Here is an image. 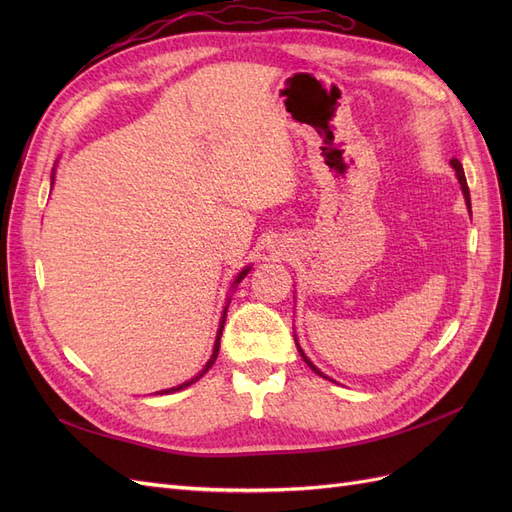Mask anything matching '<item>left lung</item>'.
I'll return each instance as SVG.
<instances>
[{
  "label": "left lung",
  "instance_id": "8db88e82",
  "mask_svg": "<svg viewBox=\"0 0 512 512\" xmlns=\"http://www.w3.org/2000/svg\"><path fill=\"white\" fill-rule=\"evenodd\" d=\"M451 166L455 168L457 179H459V183H461V190H463V198H466V205H468V209H470V213H472V205H470V190H468V181H466V175H463V166H461V162H459L457 158H453V160H451ZM294 342H297V337H294ZM297 348H299V352H301V356H303V361H305L309 367H312V371H316L318 376H322V378H327V380H329V376H324L322 371H320V369H318V367H316L312 361L307 359L305 352H303V350H301V346H299V342H297Z\"/></svg>",
  "mask_w": 512,
  "mask_h": 512
}]
</instances>
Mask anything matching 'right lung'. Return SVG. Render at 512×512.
<instances>
[{
	"label": "right lung",
	"mask_w": 512,
	"mask_h": 512,
	"mask_svg": "<svg viewBox=\"0 0 512 512\" xmlns=\"http://www.w3.org/2000/svg\"><path fill=\"white\" fill-rule=\"evenodd\" d=\"M53 179L55 177H51V185H53ZM247 273H250V267H245L239 275H237V280H235V284H232V286H237L241 280H243V277L247 275ZM228 303H230V299H228ZM226 309H228V305L224 307V314H222V322H220V329H218V337H215V344H213V354H211V359L207 361V365L203 367V371H200V374L198 376H194L192 380H188V382H183V384H179V386H175V389H166V391H160V395H168V393H175V391H181V389H188V386L190 384H194L196 380H200V378H203L205 374H207V371L211 369V365L215 363V359H218V352H220V337H222V329H224V322H226Z\"/></svg>",
	"instance_id": "add662e5"
}]
</instances>
